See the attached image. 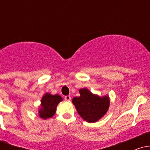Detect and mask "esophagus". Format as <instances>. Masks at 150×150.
Returning a JSON list of instances; mask_svg holds the SVG:
<instances>
[{"label":"esophagus","mask_w":150,"mask_h":150,"mask_svg":"<svg viewBox=\"0 0 150 150\" xmlns=\"http://www.w3.org/2000/svg\"><path fill=\"white\" fill-rule=\"evenodd\" d=\"M70 99H71V97H70V96H69V95L65 96V101H70Z\"/></svg>","instance_id":"1"}]
</instances>
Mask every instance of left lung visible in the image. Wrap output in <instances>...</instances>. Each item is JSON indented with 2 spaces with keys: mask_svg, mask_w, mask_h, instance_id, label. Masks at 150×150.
Segmentation results:
<instances>
[{
  "mask_svg": "<svg viewBox=\"0 0 150 150\" xmlns=\"http://www.w3.org/2000/svg\"><path fill=\"white\" fill-rule=\"evenodd\" d=\"M80 97L72 100L81 118L88 123H95L107 112L110 105L108 96L99 97L87 89H80Z\"/></svg>",
  "mask_w": 150,
  "mask_h": 150,
  "instance_id": "1",
  "label": "left lung"
}]
</instances>
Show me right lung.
<instances>
[{"instance_id":"add662e5","label":"right lung","mask_w":150,"mask_h":150,"mask_svg":"<svg viewBox=\"0 0 150 150\" xmlns=\"http://www.w3.org/2000/svg\"><path fill=\"white\" fill-rule=\"evenodd\" d=\"M63 101V99L58 94H52L46 93L43 96L41 100V107L39 110V117L42 119L51 118L56 113L58 104Z\"/></svg>"}]
</instances>
